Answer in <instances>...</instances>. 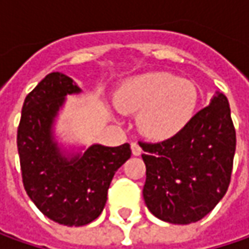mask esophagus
I'll list each match as a JSON object with an SVG mask.
<instances>
[{
	"label": "esophagus",
	"instance_id": "34e87169",
	"mask_svg": "<svg viewBox=\"0 0 249 249\" xmlns=\"http://www.w3.org/2000/svg\"><path fill=\"white\" fill-rule=\"evenodd\" d=\"M131 149H132V155H134V156H139V155L142 153L141 146L138 145L136 142H132V143H131Z\"/></svg>",
	"mask_w": 249,
	"mask_h": 249
}]
</instances>
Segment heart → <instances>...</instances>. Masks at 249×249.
<instances>
[{"label": "heart", "instance_id": "1", "mask_svg": "<svg viewBox=\"0 0 249 249\" xmlns=\"http://www.w3.org/2000/svg\"><path fill=\"white\" fill-rule=\"evenodd\" d=\"M117 107L139 114L138 126L152 139H167L181 132L192 120L198 90L194 82L168 72H150L132 78L115 94Z\"/></svg>", "mask_w": 249, "mask_h": 249}]
</instances>
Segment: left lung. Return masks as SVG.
<instances>
[{
	"mask_svg": "<svg viewBox=\"0 0 249 249\" xmlns=\"http://www.w3.org/2000/svg\"><path fill=\"white\" fill-rule=\"evenodd\" d=\"M139 146L146 164L147 209L173 224L203 219L231 179L235 129L227 97L217 93L177 135L157 143L139 141Z\"/></svg>",
	"mask_w": 249,
	"mask_h": 249,
	"instance_id": "8db88e82",
	"label": "left lung"
}]
</instances>
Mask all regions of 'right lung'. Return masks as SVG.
<instances>
[{"label": "right lung", "mask_w": 249, "mask_h": 249, "mask_svg": "<svg viewBox=\"0 0 249 249\" xmlns=\"http://www.w3.org/2000/svg\"><path fill=\"white\" fill-rule=\"evenodd\" d=\"M73 81L51 72L29 93L18 126V153L29 198L53 222L85 226L103 212L114 174L131 157V147L92 145L67 159L53 136V123L65 96L79 93Z\"/></svg>", "instance_id": "right-lung-1"}]
</instances>
